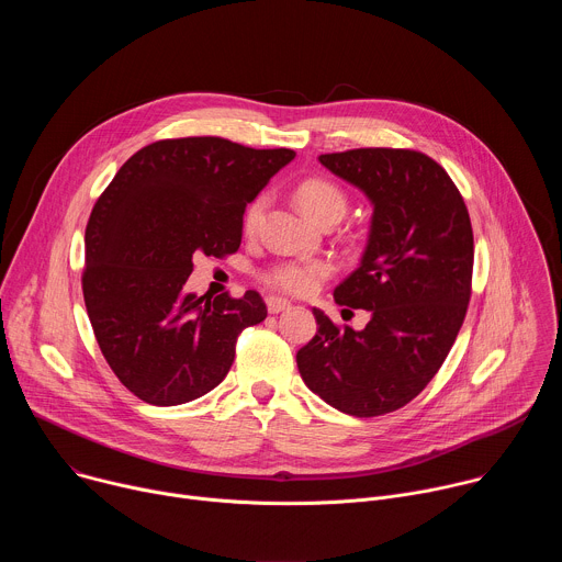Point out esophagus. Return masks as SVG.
Segmentation results:
<instances>
[{
	"label": "esophagus",
	"instance_id": "obj_1",
	"mask_svg": "<svg viewBox=\"0 0 562 562\" xmlns=\"http://www.w3.org/2000/svg\"><path fill=\"white\" fill-rule=\"evenodd\" d=\"M289 306H291V302L284 300V297H276V295H269V297H267V308H269V313H280V311H284V308H289Z\"/></svg>",
	"mask_w": 562,
	"mask_h": 562
}]
</instances>
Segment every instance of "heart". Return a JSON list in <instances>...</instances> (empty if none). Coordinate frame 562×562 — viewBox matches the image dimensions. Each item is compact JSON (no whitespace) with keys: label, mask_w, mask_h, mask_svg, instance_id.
Instances as JSON below:
<instances>
[{"label":"heart","mask_w":562,"mask_h":562,"mask_svg":"<svg viewBox=\"0 0 562 562\" xmlns=\"http://www.w3.org/2000/svg\"><path fill=\"white\" fill-rule=\"evenodd\" d=\"M295 204L300 211L315 224L323 222H338L347 213L349 200L345 191L325 178H306L295 187ZM267 209V198L254 200L243 220V228L247 235H254L262 222ZM331 273V265L325 260H306V262H278L269 267L262 273V282L269 284L271 289L291 293V295H306L317 284L327 280Z\"/></svg>","instance_id":"obj_1"}]
</instances>
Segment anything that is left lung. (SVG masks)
I'll return each mask as SVG.
<instances>
[{
  "label": "left lung",
  "instance_id": "obj_1",
  "mask_svg": "<svg viewBox=\"0 0 562 562\" xmlns=\"http://www.w3.org/2000/svg\"><path fill=\"white\" fill-rule=\"evenodd\" d=\"M319 162L373 204L360 267L336 286L340 306L367 308L362 331L313 308L317 334L295 360L304 384L342 414L405 407L431 382L467 315L473 231L447 171L412 148H353Z\"/></svg>",
  "mask_w": 562,
  "mask_h": 562
}]
</instances>
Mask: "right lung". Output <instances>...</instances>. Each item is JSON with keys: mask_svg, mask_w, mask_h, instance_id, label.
<instances>
[{"mask_svg": "<svg viewBox=\"0 0 562 562\" xmlns=\"http://www.w3.org/2000/svg\"><path fill=\"white\" fill-rule=\"evenodd\" d=\"M293 157L224 137L159 139L131 155L98 198L85 235V302L102 356L144 403L176 407L215 389L237 336L267 317L258 291L206 300L187 280L193 256L239 249L247 204Z\"/></svg>", "mask_w": 562, "mask_h": 562, "instance_id": "add662e5", "label": "right lung"}]
</instances>
